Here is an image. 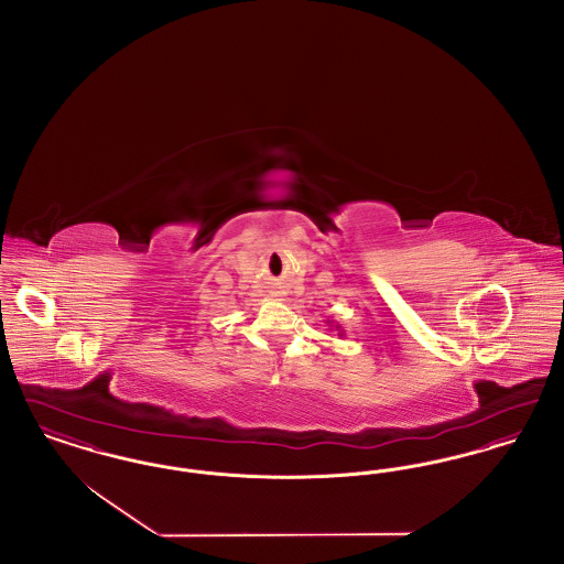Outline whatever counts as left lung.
I'll return each mask as SVG.
<instances>
[{
	"mask_svg": "<svg viewBox=\"0 0 564 564\" xmlns=\"http://www.w3.org/2000/svg\"><path fill=\"white\" fill-rule=\"evenodd\" d=\"M329 323V325H332V322H327ZM334 327H336V329H338V336H345V329H343V327H340V325H338V323H334Z\"/></svg>",
	"mask_w": 564,
	"mask_h": 564,
	"instance_id": "obj_1",
	"label": "left lung"
}]
</instances>
